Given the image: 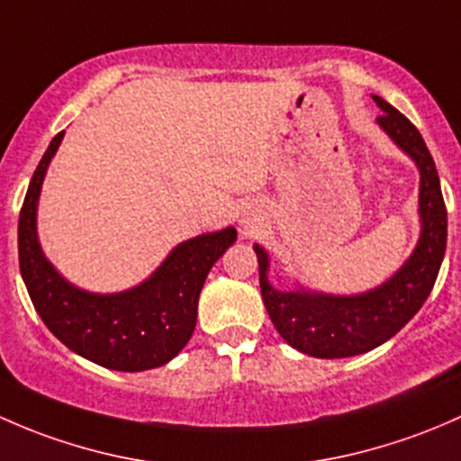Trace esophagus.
Segmentation results:
<instances>
[{
    "label": "esophagus",
    "instance_id": "34e87169",
    "mask_svg": "<svg viewBox=\"0 0 461 461\" xmlns=\"http://www.w3.org/2000/svg\"><path fill=\"white\" fill-rule=\"evenodd\" d=\"M244 224H246V226H249V220H244Z\"/></svg>",
    "mask_w": 461,
    "mask_h": 461
}]
</instances>
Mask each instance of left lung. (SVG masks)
<instances>
[{
    "mask_svg": "<svg viewBox=\"0 0 461 461\" xmlns=\"http://www.w3.org/2000/svg\"><path fill=\"white\" fill-rule=\"evenodd\" d=\"M382 108L377 124L420 168L421 232L415 250L391 279L359 295L277 291L268 282V253L255 244L259 288L277 333L300 353L320 359L353 357L377 348L412 320L438 279L446 250V206L435 161L420 131L397 108L373 95Z\"/></svg>",
    "mask_w": 461,
    "mask_h": 461,
    "instance_id": "obj_1",
    "label": "left lung"
}]
</instances>
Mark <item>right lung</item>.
Wrapping results in <instances>:
<instances>
[{"instance_id": "1", "label": "right lung", "mask_w": 461, "mask_h": 461, "mask_svg": "<svg viewBox=\"0 0 461 461\" xmlns=\"http://www.w3.org/2000/svg\"><path fill=\"white\" fill-rule=\"evenodd\" d=\"M61 140L64 131L37 166L19 212V270L32 306L61 344L99 366L126 373L164 366L191 339L206 275L237 230L229 226L182 241L146 282L128 291L99 295L73 286L46 259L37 237V202Z\"/></svg>"}]
</instances>
